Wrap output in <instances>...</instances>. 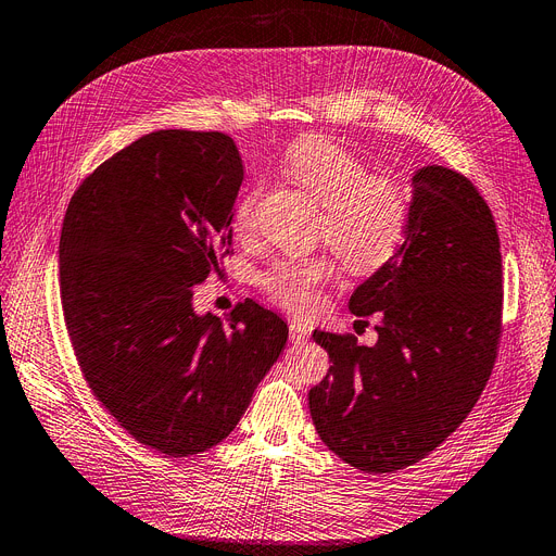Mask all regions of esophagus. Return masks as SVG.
<instances>
[{"instance_id": "obj_1", "label": "esophagus", "mask_w": 556, "mask_h": 556, "mask_svg": "<svg viewBox=\"0 0 556 556\" xmlns=\"http://www.w3.org/2000/svg\"><path fill=\"white\" fill-rule=\"evenodd\" d=\"M307 326L305 324H301V321H292L290 324V342L292 344H303L305 340H307Z\"/></svg>"}]
</instances>
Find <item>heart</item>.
<instances>
[{
  "label": "heart",
  "mask_w": 556,
  "mask_h": 556,
  "mask_svg": "<svg viewBox=\"0 0 556 556\" xmlns=\"http://www.w3.org/2000/svg\"><path fill=\"white\" fill-rule=\"evenodd\" d=\"M282 168L315 203L321 205L319 232L351 271L379 269L404 241L410 195L402 182L369 173L367 162L346 146L326 137H301L285 150ZM260 189H251L235 210L237 230H249ZM338 276L328 255L282 257L260 274V287L271 301L307 315L321 305V292Z\"/></svg>",
  "instance_id": "obj_1"
}]
</instances>
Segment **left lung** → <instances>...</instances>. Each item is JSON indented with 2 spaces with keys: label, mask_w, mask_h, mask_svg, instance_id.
Here are the masks:
<instances>
[{
  "label": "left lung",
  "mask_w": 556,
  "mask_h": 556,
  "mask_svg": "<svg viewBox=\"0 0 556 556\" xmlns=\"http://www.w3.org/2000/svg\"><path fill=\"white\" fill-rule=\"evenodd\" d=\"M355 317L379 313V340L315 330L330 369L309 390L324 445L386 475L431 454L475 408L497 358L502 253L491 207L468 177L425 166L394 255L355 287Z\"/></svg>",
  "instance_id": "left-lung-1"
}]
</instances>
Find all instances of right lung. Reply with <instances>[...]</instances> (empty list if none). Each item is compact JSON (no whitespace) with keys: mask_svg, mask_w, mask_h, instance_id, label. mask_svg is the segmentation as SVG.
I'll list each match as a JSON object with an SVG mask.
<instances>
[{"mask_svg":"<svg viewBox=\"0 0 556 556\" xmlns=\"http://www.w3.org/2000/svg\"><path fill=\"white\" fill-rule=\"evenodd\" d=\"M241 180L228 135L160 129L100 164L63 216L61 305L84 379L170 458L232 433L290 332L253 299L226 321L193 309V285L230 255Z\"/></svg>","mask_w":556,"mask_h":556,"instance_id":"right-lung-1","label":"right lung"}]
</instances>
